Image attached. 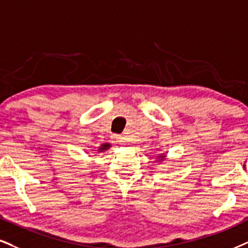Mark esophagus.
I'll return each mask as SVG.
<instances>
[{
    "instance_id": "obj_1",
    "label": "esophagus",
    "mask_w": 248,
    "mask_h": 248,
    "mask_svg": "<svg viewBox=\"0 0 248 248\" xmlns=\"http://www.w3.org/2000/svg\"><path fill=\"white\" fill-rule=\"evenodd\" d=\"M112 142L114 143H122L123 142V138L121 136H112Z\"/></svg>"
}]
</instances>
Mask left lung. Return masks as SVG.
Instances as JSON below:
<instances>
[{
  "label": "left lung",
  "instance_id": "8db88e82",
  "mask_svg": "<svg viewBox=\"0 0 248 248\" xmlns=\"http://www.w3.org/2000/svg\"><path fill=\"white\" fill-rule=\"evenodd\" d=\"M157 161L158 162H163V161H166V157H167V154L166 153H162V154H160V155H157Z\"/></svg>",
  "mask_w": 248,
  "mask_h": 248
}]
</instances>
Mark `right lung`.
Wrapping results in <instances>:
<instances>
[{"instance_id":"add662e5","label":"right lung","mask_w":248,"mask_h":248,"mask_svg":"<svg viewBox=\"0 0 248 248\" xmlns=\"http://www.w3.org/2000/svg\"><path fill=\"white\" fill-rule=\"evenodd\" d=\"M110 147H111V145H110V143H108V142L102 143V145L97 148V153H103L105 151H108Z\"/></svg>"}]
</instances>
